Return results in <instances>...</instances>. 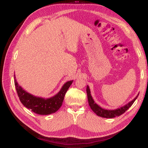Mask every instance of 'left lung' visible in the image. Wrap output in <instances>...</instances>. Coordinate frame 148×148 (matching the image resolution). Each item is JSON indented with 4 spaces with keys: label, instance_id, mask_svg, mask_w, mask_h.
Segmentation results:
<instances>
[{
    "label": "left lung",
    "instance_id": "1",
    "mask_svg": "<svg viewBox=\"0 0 148 148\" xmlns=\"http://www.w3.org/2000/svg\"><path fill=\"white\" fill-rule=\"evenodd\" d=\"M86 91L87 94V99H88L89 105V106L91 107V110L97 115V116L102 117H104V118H114V117L116 116H121V114L125 113V112L132 106V104H133L134 102L136 101V99H137V97L139 95L138 94L137 96L135 97L132 101L129 102L128 104H125L124 106H122L121 108H117L116 110H110L102 108L99 106L97 103H95V102L94 101V100L92 99L91 95V91H90L89 87L88 86H87Z\"/></svg>",
    "mask_w": 148,
    "mask_h": 148
}]
</instances>
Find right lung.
<instances>
[{
  "mask_svg": "<svg viewBox=\"0 0 148 148\" xmlns=\"http://www.w3.org/2000/svg\"><path fill=\"white\" fill-rule=\"evenodd\" d=\"M72 82L73 80L66 82L56 95L46 99L27 92L17 83L14 75L15 86L20 101L27 108L39 115H49L56 112L61 106L64 95Z\"/></svg>",
  "mask_w": 148,
  "mask_h": 148,
  "instance_id": "1",
  "label": "right lung"
}]
</instances>
